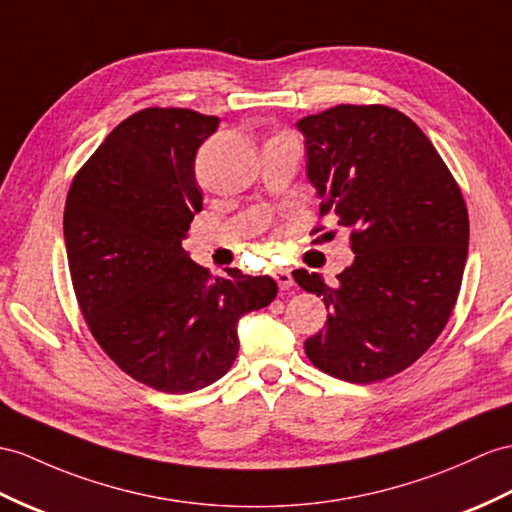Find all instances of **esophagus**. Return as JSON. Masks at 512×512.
Here are the masks:
<instances>
[{"label":"esophagus","mask_w":512,"mask_h":512,"mask_svg":"<svg viewBox=\"0 0 512 512\" xmlns=\"http://www.w3.org/2000/svg\"><path fill=\"white\" fill-rule=\"evenodd\" d=\"M273 278H276V282H278V286H280L282 291H289V289H293L295 280H293V276H291V271H289V269H278L276 273H273Z\"/></svg>","instance_id":"34e87169"}]
</instances>
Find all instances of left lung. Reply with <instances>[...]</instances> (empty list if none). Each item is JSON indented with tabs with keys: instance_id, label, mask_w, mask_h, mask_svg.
<instances>
[{
	"instance_id": "1",
	"label": "left lung",
	"mask_w": 512,
	"mask_h": 512,
	"mask_svg": "<svg viewBox=\"0 0 512 512\" xmlns=\"http://www.w3.org/2000/svg\"><path fill=\"white\" fill-rule=\"evenodd\" d=\"M297 128L321 217L334 215L356 254L334 284L293 271L330 310L326 330L306 339V356L345 382L386 380L426 354L450 321L469 247L467 204L441 154L400 110L339 104Z\"/></svg>"
}]
</instances>
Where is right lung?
Segmentation results:
<instances>
[{"instance_id":"1","label":"right lung","mask_w":512,"mask_h":512,"mask_svg":"<svg viewBox=\"0 0 512 512\" xmlns=\"http://www.w3.org/2000/svg\"><path fill=\"white\" fill-rule=\"evenodd\" d=\"M217 126L191 108L134 112L73 176L62 217L93 339L123 373L171 395L226 376L236 323L278 295L271 276H213L182 249L202 210L195 156Z\"/></svg>"}]
</instances>
